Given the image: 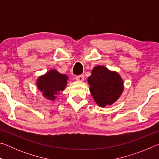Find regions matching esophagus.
Returning <instances> with one entry per match:
<instances>
[{
  "label": "esophagus",
  "instance_id": "1",
  "mask_svg": "<svg viewBox=\"0 0 159 159\" xmlns=\"http://www.w3.org/2000/svg\"><path fill=\"white\" fill-rule=\"evenodd\" d=\"M76 79L78 80V81H83V80H84V76H83V75L77 76L76 77Z\"/></svg>",
  "mask_w": 159,
  "mask_h": 159
}]
</instances>
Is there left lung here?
<instances>
[{"label": "left lung", "mask_w": 159, "mask_h": 159, "mask_svg": "<svg viewBox=\"0 0 159 159\" xmlns=\"http://www.w3.org/2000/svg\"><path fill=\"white\" fill-rule=\"evenodd\" d=\"M88 81L94 99L102 107L114 104L119 98L124 88L120 75L103 66L94 67Z\"/></svg>", "instance_id": "1"}]
</instances>
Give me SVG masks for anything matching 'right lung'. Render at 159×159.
I'll return each instance as SVG.
<instances>
[{
    "instance_id": "add662e5",
    "label": "right lung",
    "mask_w": 159,
    "mask_h": 159,
    "mask_svg": "<svg viewBox=\"0 0 159 159\" xmlns=\"http://www.w3.org/2000/svg\"><path fill=\"white\" fill-rule=\"evenodd\" d=\"M68 76L59 73L56 70H50L37 80V87L45 98L55 100V95L63 90L66 85Z\"/></svg>"
}]
</instances>
